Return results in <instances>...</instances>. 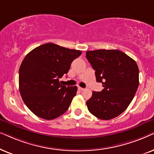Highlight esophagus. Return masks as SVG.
Wrapping results in <instances>:
<instances>
[{"mask_svg":"<svg viewBox=\"0 0 154 154\" xmlns=\"http://www.w3.org/2000/svg\"><path fill=\"white\" fill-rule=\"evenodd\" d=\"M77 88H78V90H79V91H83V90H85V89H83V88L80 87H79V86H78V87H77Z\"/></svg>","mask_w":154,"mask_h":154,"instance_id":"obj_1","label":"esophagus"}]
</instances>
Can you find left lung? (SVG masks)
<instances>
[{
    "instance_id": "1",
    "label": "left lung",
    "mask_w": 154,
    "mask_h": 154,
    "mask_svg": "<svg viewBox=\"0 0 154 154\" xmlns=\"http://www.w3.org/2000/svg\"><path fill=\"white\" fill-rule=\"evenodd\" d=\"M86 58L95 70L96 82L104 87L93 91L87 101L89 111L101 120H110L127 109L139 86L135 61L118 50L89 51Z\"/></svg>"
}]
</instances>
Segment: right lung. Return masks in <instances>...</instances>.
Here are the masks:
<instances>
[{"label": "right lung", "instance_id": "right-lung-1", "mask_svg": "<svg viewBox=\"0 0 154 154\" xmlns=\"http://www.w3.org/2000/svg\"><path fill=\"white\" fill-rule=\"evenodd\" d=\"M81 54L80 51L48 43L26 55L20 67L19 88L22 100L33 113L53 120L66 112L77 87L61 85L59 79Z\"/></svg>", "mask_w": 154, "mask_h": 154}]
</instances>
